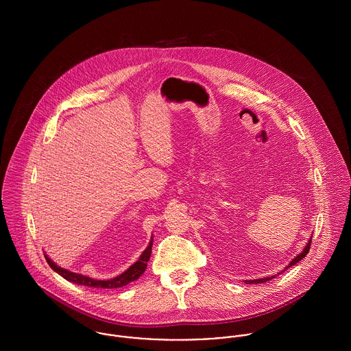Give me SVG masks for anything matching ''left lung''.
Returning a JSON list of instances; mask_svg holds the SVG:
<instances>
[{"label": "left lung", "mask_w": 351, "mask_h": 351, "mask_svg": "<svg viewBox=\"0 0 351 351\" xmlns=\"http://www.w3.org/2000/svg\"><path fill=\"white\" fill-rule=\"evenodd\" d=\"M311 241H312V237L309 238V241H308V243L305 245V247L302 249L301 252H299L280 273H277V274H281V273H284L287 269H289V267H292L293 265H296L299 261H301L306 254H308V251H309V246H311ZM273 278H276V276L273 274V276H269V277H263V278H258V280H245V282L246 284H263V282H267V281H270V280H273Z\"/></svg>", "instance_id": "8db88e82"}]
</instances>
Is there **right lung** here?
Segmentation results:
<instances>
[{"mask_svg": "<svg viewBox=\"0 0 351 351\" xmlns=\"http://www.w3.org/2000/svg\"><path fill=\"white\" fill-rule=\"evenodd\" d=\"M151 247H152V238H151L150 243L146 247V250L142 252V255L139 256V259L134 265H131L121 274H119V276H116L113 278H109V280H96V278H92V277H88V276H84V274H80V273L70 271L67 269H63V267L58 266L53 261H51L47 254H45V256H46V261L50 265L51 269L53 271H56L59 276H62L63 278H66L67 281H70V282H74V284H78V285H84V287H89V288L114 289V288L125 287V285H128L132 281H136L145 273V270L147 267V262L150 259Z\"/></svg>", "mask_w": 351, "mask_h": 351, "instance_id": "right-lung-1", "label": "right lung"}]
</instances>
